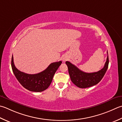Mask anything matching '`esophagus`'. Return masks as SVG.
Masks as SVG:
<instances>
[{
  "label": "esophagus",
  "instance_id": "obj_1",
  "mask_svg": "<svg viewBox=\"0 0 122 122\" xmlns=\"http://www.w3.org/2000/svg\"><path fill=\"white\" fill-rule=\"evenodd\" d=\"M62 60H63V62H65V61L66 60V58H63Z\"/></svg>",
  "mask_w": 122,
  "mask_h": 122
}]
</instances>
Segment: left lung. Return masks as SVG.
I'll return each mask as SVG.
<instances>
[{"mask_svg": "<svg viewBox=\"0 0 122 122\" xmlns=\"http://www.w3.org/2000/svg\"><path fill=\"white\" fill-rule=\"evenodd\" d=\"M107 53L108 54V52ZM66 63L68 66L71 80L74 84L81 88H88L97 85L103 78L108 66V55L107 56L104 68L95 72L86 73L83 72L70 62L66 61Z\"/></svg>", "mask_w": 122, "mask_h": 122, "instance_id": "1", "label": "left lung"}]
</instances>
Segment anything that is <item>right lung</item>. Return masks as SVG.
<instances>
[{"instance_id": "right-lung-1", "label": "right lung", "mask_w": 122, "mask_h": 122, "mask_svg": "<svg viewBox=\"0 0 122 122\" xmlns=\"http://www.w3.org/2000/svg\"><path fill=\"white\" fill-rule=\"evenodd\" d=\"M61 63V61L52 63L44 71L33 75L25 73L18 70L14 65L13 56L11 65L14 74L22 86L31 92H41L49 87L55 73Z\"/></svg>"}]
</instances>
